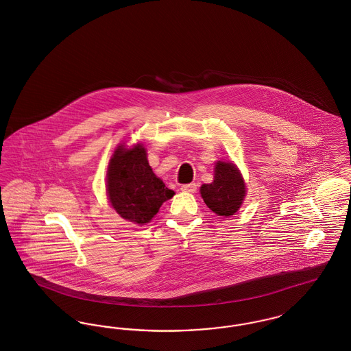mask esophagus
<instances>
[{"label": "esophagus", "mask_w": 351, "mask_h": 351, "mask_svg": "<svg viewBox=\"0 0 351 351\" xmlns=\"http://www.w3.org/2000/svg\"><path fill=\"white\" fill-rule=\"evenodd\" d=\"M183 192H196V189H197V184L196 183H191V184H183L182 185V188H180Z\"/></svg>", "instance_id": "obj_1"}]
</instances>
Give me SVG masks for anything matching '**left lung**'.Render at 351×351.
Masks as SVG:
<instances>
[{"instance_id":"1","label":"left lung","mask_w":351,"mask_h":351,"mask_svg":"<svg viewBox=\"0 0 351 351\" xmlns=\"http://www.w3.org/2000/svg\"><path fill=\"white\" fill-rule=\"evenodd\" d=\"M201 196L218 216H233L245 199L246 188L241 173L233 163L218 162L213 183L204 184Z\"/></svg>"}]
</instances>
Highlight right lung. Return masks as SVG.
Returning <instances> with one entry per match:
<instances>
[{
	"label": "right lung",
	"instance_id": "obj_1",
	"mask_svg": "<svg viewBox=\"0 0 351 351\" xmlns=\"http://www.w3.org/2000/svg\"><path fill=\"white\" fill-rule=\"evenodd\" d=\"M108 196L118 215L135 223H147L160 205L175 192L152 172L146 150L136 145L132 150L119 146L110 159L106 175Z\"/></svg>",
	"mask_w": 351,
	"mask_h": 351
}]
</instances>
